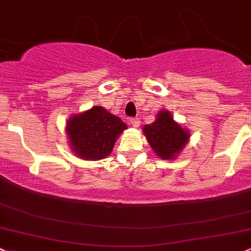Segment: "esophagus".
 Masks as SVG:
<instances>
[{"mask_svg":"<svg viewBox=\"0 0 251 251\" xmlns=\"http://www.w3.org/2000/svg\"><path fill=\"white\" fill-rule=\"evenodd\" d=\"M129 123L134 126V128H138L140 126V118H130L129 120Z\"/></svg>","mask_w":251,"mask_h":251,"instance_id":"34e87169","label":"esophagus"}]
</instances>
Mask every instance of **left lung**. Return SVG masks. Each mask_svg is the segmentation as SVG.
<instances>
[{"instance_id": "1", "label": "left lung", "mask_w": 251, "mask_h": 251, "mask_svg": "<svg viewBox=\"0 0 251 251\" xmlns=\"http://www.w3.org/2000/svg\"><path fill=\"white\" fill-rule=\"evenodd\" d=\"M144 135L152 151L164 161L175 159L190 141V130L174 121L168 110L158 111L151 125L144 126Z\"/></svg>"}]
</instances>
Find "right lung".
I'll return each mask as SVG.
<instances>
[{
  "label": "right lung",
  "instance_id": "1",
  "mask_svg": "<svg viewBox=\"0 0 251 251\" xmlns=\"http://www.w3.org/2000/svg\"><path fill=\"white\" fill-rule=\"evenodd\" d=\"M126 129L120 117L102 106H93L66 122V135L70 150L78 158L100 161L112 152L116 140Z\"/></svg>",
  "mask_w": 251,
  "mask_h": 251
}]
</instances>
